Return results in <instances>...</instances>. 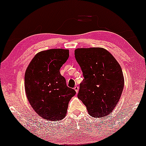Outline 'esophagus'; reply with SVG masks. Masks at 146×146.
I'll list each match as a JSON object with an SVG mask.
<instances>
[{
    "mask_svg": "<svg viewBox=\"0 0 146 146\" xmlns=\"http://www.w3.org/2000/svg\"><path fill=\"white\" fill-rule=\"evenodd\" d=\"M74 89L75 90V91H76V93H78V90H79V87H78V86H75V87H74Z\"/></svg>",
    "mask_w": 146,
    "mask_h": 146,
    "instance_id": "esophagus-1",
    "label": "esophagus"
}]
</instances>
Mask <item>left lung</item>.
Segmentation results:
<instances>
[{
  "label": "left lung",
  "instance_id": "obj_1",
  "mask_svg": "<svg viewBox=\"0 0 146 146\" xmlns=\"http://www.w3.org/2000/svg\"><path fill=\"white\" fill-rule=\"evenodd\" d=\"M75 56L84 77L78 98L92 117H104L112 112L121 96L124 80L121 66L103 48H77Z\"/></svg>",
  "mask_w": 146,
  "mask_h": 146
}]
</instances>
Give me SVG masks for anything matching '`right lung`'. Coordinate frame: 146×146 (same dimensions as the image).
Segmentation results:
<instances>
[{
	"label": "right lung",
	"mask_w": 146,
	"mask_h": 146,
	"mask_svg": "<svg viewBox=\"0 0 146 146\" xmlns=\"http://www.w3.org/2000/svg\"><path fill=\"white\" fill-rule=\"evenodd\" d=\"M69 55V50L66 49L44 50L34 57L26 70L25 90L28 101L45 120L64 118L69 102L76 94L60 73Z\"/></svg>",
	"instance_id": "right-lung-1"
}]
</instances>
